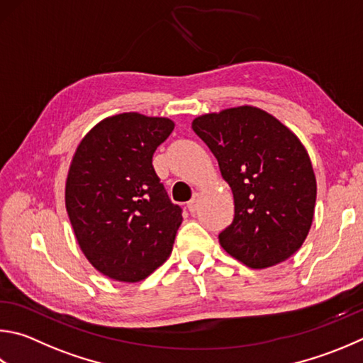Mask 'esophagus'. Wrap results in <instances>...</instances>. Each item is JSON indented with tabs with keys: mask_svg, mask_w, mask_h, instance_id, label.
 Masks as SVG:
<instances>
[{
	"mask_svg": "<svg viewBox=\"0 0 363 363\" xmlns=\"http://www.w3.org/2000/svg\"><path fill=\"white\" fill-rule=\"evenodd\" d=\"M200 199H201V196H200L199 194H195V195H194V199L187 203V209L190 211V213H195V211L199 209Z\"/></svg>",
	"mask_w": 363,
	"mask_h": 363,
	"instance_id": "1",
	"label": "esophagus"
}]
</instances>
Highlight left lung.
<instances>
[{
    "instance_id": "1",
    "label": "left lung",
    "mask_w": 363,
    "mask_h": 363,
    "mask_svg": "<svg viewBox=\"0 0 363 363\" xmlns=\"http://www.w3.org/2000/svg\"><path fill=\"white\" fill-rule=\"evenodd\" d=\"M192 128L232 187L235 217L220 246L250 268H268L300 249L311 228L315 177L291 130L252 106L196 117Z\"/></svg>"
}]
</instances>
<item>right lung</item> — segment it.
Here are the masks:
<instances>
[{"instance_id": "obj_1", "label": "right lung", "mask_w": 363, "mask_h": 363, "mask_svg": "<svg viewBox=\"0 0 363 363\" xmlns=\"http://www.w3.org/2000/svg\"><path fill=\"white\" fill-rule=\"evenodd\" d=\"M174 123L123 113L91 128L72 157L65 201L79 246L111 279H146L173 250L182 208L169 200L152 157Z\"/></svg>"}]
</instances>
